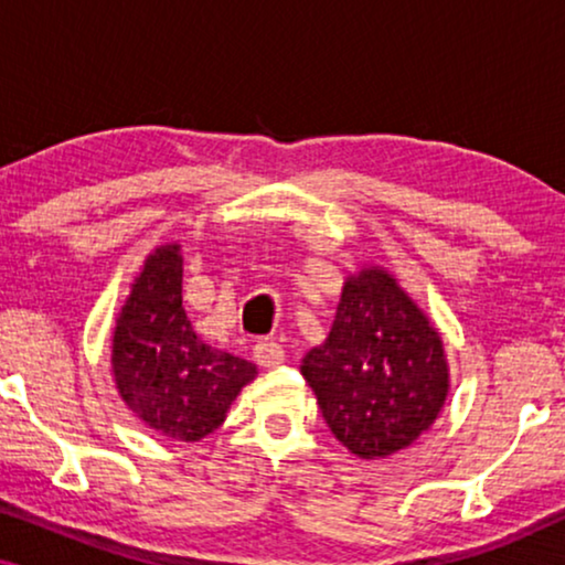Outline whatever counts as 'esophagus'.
Returning a JSON list of instances; mask_svg holds the SVG:
<instances>
[{"label":"esophagus","mask_w":565,"mask_h":565,"mask_svg":"<svg viewBox=\"0 0 565 565\" xmlns=\"http://www.w3.org/2000/svg\"><path fill=\"white\" fill-rule=\"evenodd\" d=\"M254 360H257V365H262V367H277L285 360L282 344L277 342V339H269V337L259 339V342L254 344Z\"/></svg>","instance_id":"obj_1"}]
</instances>
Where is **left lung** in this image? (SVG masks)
<instances>
[{
	"label": "left lung",
	"instance_id": "left-lung-1",
	"mask_svg": "<svg viewBox=\"0 0 565 565\" xmlns=\"http://www.w3.org/2000/svg\"><path fill=\"white\" fill-rule=\"evenodd\" d=\"M300 373L339 443L360 458L404 450L447 396L443 339L383 269L344 282L334 327Z\"/></svg>",
	"mask_w": 565,
	"mask_h": 565
}]
</instances>
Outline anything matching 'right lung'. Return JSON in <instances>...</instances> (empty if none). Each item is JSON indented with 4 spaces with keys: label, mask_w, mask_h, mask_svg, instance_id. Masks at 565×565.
I'll use <instances>...</instances> for the list:
<instances>
[{
    "label": "right lung",
    "mask_w": 565,
    "mask_h": 565,
    "mask_svg": "<svg viewBox=\"0 0 565 565\" xmlns=\"http://www.w3.org/2000/svg\"><path fill=\"white\" fill-rule=\"evenodd\" d=\"M113 373L138 419L198 443L221 427L257 365L200 342L182 308V257L172 244L153 252L136 277L115 327Z\"/></svg>",
    "instance_id": "right-lung-1"
}]
</instances>
